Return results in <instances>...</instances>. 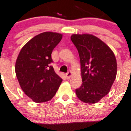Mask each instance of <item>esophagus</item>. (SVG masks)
<instances>
[{
	"label": "esophagus",
	"mask_w": 131,
	"mask_h": 131,
	"mask_svg": "<svg viewBox=\"0 0 131 131\" xmlns=\"http://www.w3.org/2000/svg\"><path fill=\"white\" fill-rule=\"evenodd\" d=\"M71 75H72V73H71V71H69V72H67L66 73V77H67V79H69Z\"/></svg>",
	"instance_id": "34e87169"
}]
</instances>
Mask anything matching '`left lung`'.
<instances>
[{"label":"left lung","instance_id":"obj_1","mask_svg":"<svg viewBox=\"0 0 131 131\" xmlns=\"http://www.w3.org/2000/svg\"><path fill=\"white\" fill-rule=\"evenodd\" d=\"M71 40L78 51L82 78L75 93L85 103H96L108 93L115 80V56L104 42L93 35L73 34Z\"/></svg>","mask_w":131,"mask_h":131}]
</instances>
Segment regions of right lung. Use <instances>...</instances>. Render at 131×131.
I'll use <instances>...</instances> for the list:
<instances>
[{"mask_svg":"<svg viewBox=\"0 0 131 131\" xmlns=\"http://www.w3.org/2000/svg\"><path fill=\"white\" fill-rule=\"evenodd\" d=\"M62 37L53 32L37 35L22 48L17 58V79L25 93L35 102L51 100L62 81L50 65L51 53Z\"/></svg>","mask_w":131,"mask_h":131,"instance_id":"1","label":"right lung"}]
</instances>
